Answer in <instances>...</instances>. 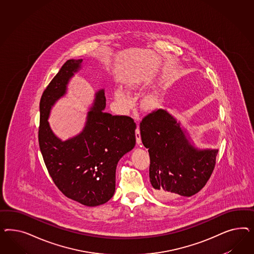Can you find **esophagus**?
Here are the masks:
<instances>
[{
	"mask_svg": "<svg viewBox=\"0 0 254 254\" xmlns=\"http://www.w3.org/2000/svg\"><path fill=\"white\" fill-rule=\"evenodd\" d=\"M135 134H136V141H137V143L139 145L141 143V138H140V133H139L138 127H137V128L135 130Z\"/></svg>",
	"mask_w": 254,
	"mask_h": 254,
	"instance_id": "obj_1",
	"label": "esophagus"
}]
</instances>
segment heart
Segmentation results:
<instances>
[{
    "label": "heart",
    "instance_id": "obj_1",
    "mask_svg": "<svg viewBox=\"0 0 254 254\" xmlns=\"http://www.w3.org/2000/svg\"><path fill=\"white\" fill-rule=\"evenodd\" d=\"M115 99L121 103V105L123 106L124 109L127 110V109L130 108L132 101L129 99L128 93L123 88H121V87L116 88L115 90ZM153 102H154V100L151 97H147L146 99L143 101V103L146 107H151L153 105Z\"/></svg>",
    "mask_w": 254,
    "mask_h": 254
}]
</instances>
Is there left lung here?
Listing matches in <instances>:
<instances>
[{
    "mask_svg": "<svg viewBox=\"0 0 254 254\" xmlns=\"http://www.w3.org/2000/svg\"><path fill=\"white\" fill-rule=\"evenodd\" d=\"M150 154V182L159 198L192 196L206 185L215 167L217 149H198L168 111L159 109L139 124Z\"/></svg>",
    "mask_w": 254,
    "mask_h": 254,
    "instance_id": "8db88e82",
    "label": "left lung"
}]
</instances>
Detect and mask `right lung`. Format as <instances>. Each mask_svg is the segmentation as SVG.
<instances>
[{
  "instance_id": "right-lung-1",
  "label": "right lung",
  "mask_w": 254,
  "mask_h": 254,
  "mask_svg": "<svg viewBox=\"0 0 254 254\" xmlns=\"http://www.w3.org/2000/svg\"><path fill=\"white\" fill-rule=\"evenodd\" d=\"M83 60H69L52 79L40 100L39 146L55 185L68 198L87 207L102 205L116 191L117 163L136 144V124L125 116L104 112V89L95 94L85 127L62 140L48 122L55 103L67 93L69 79L81 69Z\"/></svg>"
}]
</instances>
